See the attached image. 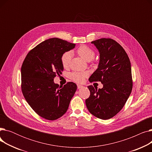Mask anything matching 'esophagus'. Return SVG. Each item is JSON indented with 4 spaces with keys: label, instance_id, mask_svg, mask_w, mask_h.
Here are the masks:
<instances>
[{
    "label": "esophagus",
    "instance_id": "34e87169",
    "mask_svg": "<svg viewBox=\"0 0 152 152\" xmlns=\"http://www.w3.org/2000/svg\"><path fill=\"white\" fill-rule=\"evenodd\" d=\"M77 89H81V88H82V87H83L84 86H82V85H79V84H77Z\"/></svg>",
    "mask_w": 152,
    "mask_h": 152
}]
</instances>
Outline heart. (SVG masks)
<instances>
[{
  "label": "heart",
  "mask_w": 152,
  "mask_h": 152,
  "mask_svg": "<svg viewBox=\"0 0 152 152\" xmlns=\"http://www.w3.org/2000/svg\"><path fill=\"white\" fill-rule=\"evenodd\" d=\"M76 52L79 56H80L87 61H93L95 55V52L92 48L86 45L79 46ZM71 58V52H66L62 54L60 60L64 68H67L69 66ZM87 76H88V73L87 71H73L70 73L69 77L72 81L77 83H81L84 81Z\"/></svg>",
  "instance_id": "b5f03b06"
}]
</instances>
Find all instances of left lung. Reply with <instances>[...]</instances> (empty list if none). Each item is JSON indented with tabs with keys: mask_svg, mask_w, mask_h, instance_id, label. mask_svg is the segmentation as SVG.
Returning <instances> with one entry per match:
<instances>
[{
	"mask_svg": "<svg viewBox=\"0 0 152 152\" xmlns=\"http://www.w3.org/2000/svg\"><path fill=\"white\" fill-rule=\"evenodd\" d=\"M100 52L99 67L90 83L101 82L102 89L89 86L86 100L89 112L99 119H108L121 110L132 89L131 62L123 47L115 40L102 38L92 42Z\"/></svg>",
	"mask_w": 152,
	"mask_h": 152,
	"instance_id": "obj_1",
	"label": "left lung"
}]
</instances>
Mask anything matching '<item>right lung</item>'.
<instances>
[{
  "label": "right lung",
  "instance_id": "1",
  "mask_svg": "<svg viewBox=\"0 0 152 152\" xmlns=\"http://www.w3.org/2000/svg\"><path fill=\"white\" fill-rule=\"evenodd\" d=\"M75 44L58 38L40 43L26 55L21 68V91L35 112L48 120H55L65 114L77 86L68 82L63 87L53 79L61 74L63 53L71 50Z\"/></svg>",
  "mask_w": 152,
  "mask_h": 152
}]
</instances>
